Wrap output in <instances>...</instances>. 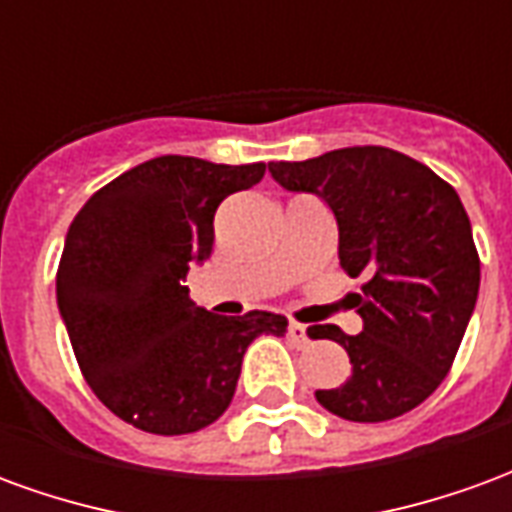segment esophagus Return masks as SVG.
<instances>
[{"label":"esophagus","instance_id":"obj_1","mask_svg":"<svg viewBox=\"0 0 512 512\" xmlns=\"http://www.w3.org/2000/svg\"><path fill=\"white\" fill-rule=\"evenodd\" d=\"M288 337H290V343L296 345V348H304V345L310 343L307 326H301V323H296V321L288 323Z\"/></svg>","mask_w":512,"mask_h":512}]
</instances>
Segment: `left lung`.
Masks as SVG:
<instances>
[{
	"mask_svg": "<svg viewBox=\"0 0 512 512\" xmlns=\"http://www.w3.org/2000/svg\"><path fill=\"white\" fill-rule=\"evenodd\" d=\"M268 169L282 189L326 200L340 230V266L365 277L362 296L354 293L362 334L323 326L354 370L343 386L318 389V403L351 422H386L417 408L450 373L480 290V255L458 191L378 145Z\"/></svg>",
	"mask_w": 512,
	"mask_h": 512,
	"instance_id": "1",
	"label": "left lung"
}]
</instances>
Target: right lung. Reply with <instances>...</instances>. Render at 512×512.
<instances>
[{
    "instance_id": "add662e5",
    "label": "right lung",
    "mask_w": 512,
    "mask_h": 512,
    "mask_svg": "<svg viewBox=\"0 0 512 512\" xmlns=\"http://www.w3.org/2000/svg\"><path fill=\"white\" fill-rule=\"evenodd\" d=\"M263 175V161L150 158L95 191L68 227L60 315L84 381L128 425L158 436L208 428L233 400L249 343L288 332L277 312L202 310L183 285L191 263L211 257L219 202Z\"/></svg>"
}]
</instances>
